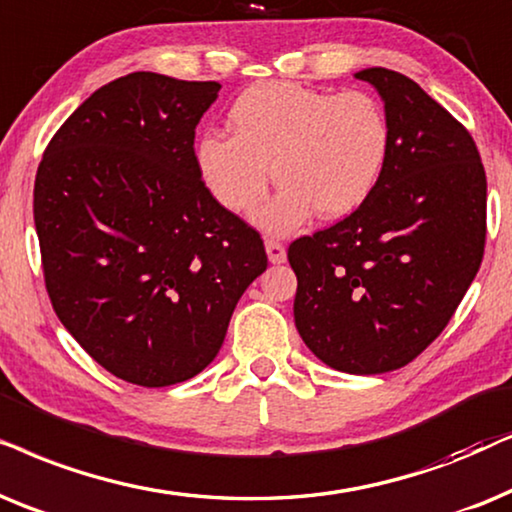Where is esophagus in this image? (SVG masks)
Wrapping results in <instances>:
<instances>
[{"label":"esophagus","instance_id":"obj_1","mask_svg":"<svg viewBox=\"0 0 512 512\" xmlns=\"http://www.w3.org/2000/svg\"><path fill=\"white\" fill-rule=\"evenodd\" d=\"M264 248H267V255H269V262L271 264H283L285 262V245L274 241V238H267L264 241Z\"/></svg>","mask_w":512,"mask_h":512}]
</instances>
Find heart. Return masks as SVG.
<instances>
[{"label": "heart", "instance_id": "b5f03b06", "mask_svg": "<svg viewBox=\"0 0 512 512\" xmlns=\"http://www.w3.org/2000/svg\"><path fill=\"white\" fill-rule=\"evenodd\" d=\"M234 133L208 131L196 145L201 177L229 213L252 215L269 234H292L316 213L335 220L370 199L391 156L393 126L370 93L318 91L271 81L252 86L229 109Z\"/></svg>", "mask_w": 512, "mask_h": 512}]
</instances>
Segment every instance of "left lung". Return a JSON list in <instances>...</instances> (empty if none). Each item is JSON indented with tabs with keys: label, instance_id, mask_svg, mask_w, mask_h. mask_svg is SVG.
Segmentation results:
<instances>
[{
	"label": "left lung",
	"instance_id": "1",
	"mask_svg": "<svg viewBox=\"0 0 512 512\" xmlns=\"http://www.w3.org/2000/svg\"><path fill=\"white\" fill-rule=\"evenodd\" d=\"M377 88L393 126L379 185L342 222L290 243L295 325L339 372L381 374L445 330L478 274L487 236V177L470 133L417 81L386 67Z\"/></svg>",
	"mask_w": 512,
	"mask_h": 512
}]
</instances>
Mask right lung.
Wrapping results in <instances>:
<instances>
[{
    "mask_svg": "<svg viewBox=\"0 0 512 512\" xmlns=\"http://www.w3.org/2000/svg\"><path fill=\"white\" fill-rule=\"evenodd\" d=\"M217 81L133 72L98 88L46 147L34 227L60 323L95 363L147 388L213 363L267 269L255 229L201 180L194 135Z\"/></svg>",
    "mask_w": 512,
    "mask_h": 512,
    "instance_id": "right-lung-1",
    "label": "right lung"
}]
</instances>
